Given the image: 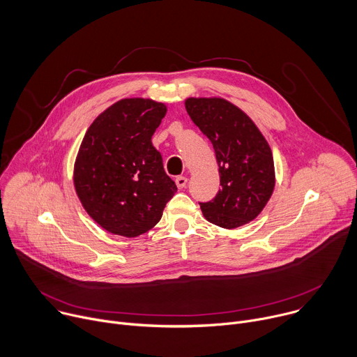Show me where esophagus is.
Returning <instances> with one entry per match:
<instances>
[{
  "mask_svg": "<svg viewBox=\"0 0 357 357\" xmlns=\"http://www.w3.org/2000/svg\"><path fill=\"white\" fill-rule=\"evenodd\" d=\"M175 183H176V186H178L179 189H182V188H185V186H186V183H188V178H185V176H178V178L175 179Z\"/></svg>",
  "mask_w": 357,
  "mask_h": 357,
  "instance_id": "1",
  "label": "esophagus"
}]
</instances>
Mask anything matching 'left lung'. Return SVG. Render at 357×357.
I'll list each match as a JSON object with an SVG mask.
<instances>
[{"label":"left lung","mask_w":357,"mask_h":357,"mask_svg":"<svg viewBox=\"0 0 357 357\" xmlns=\"http://www.w3.org/2000/svg\"><path fill=\"white\" fill-rule=\"evenodd\" d=\"M185 107L215 149L220 185L215 199L199 203L208 222L236 229L256 219L275 186L271 148L252 120L220 97H189Z\"/></svg>","instance_id":"left-lung-1"}]
</instances>
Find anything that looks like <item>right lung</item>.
<instances>
[{"mask_svg":"<svg viewBox=\"0 0 357 357\" xmlns=\"http://www.w3.org/2000/svg\"><path fill=\"white\" fill-rule=\"evenodd\" d=\"M165 114L164 103L123 98L98 114L84 134L75 162V189L89 216L109 233H146L176 192L151 141Z\"/></svg>","mask_w":357,"mask_h":357,"instance_id":"right-lung-1","label":"right lung"}]
</instances>
